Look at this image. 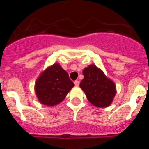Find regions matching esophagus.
Listing matches in <instances>:
<instances>
[{"label": "esophagus", "instance_id": "1", "mask_svg": "<svg viewBox=\"0 0 149 149\" xmlns=\"http://www.w3.org/2000/svg\"><path fill=\"white\" fill-rule=\"evenodd\" d=\"M74 83V85H75L76 86H78L79 84H80V82H79L78 81H75Z\"/></svg>", "mask_w": 149, "mask_h": 149}]
</instances>
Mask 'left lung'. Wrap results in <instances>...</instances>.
Returning <instances> with one entry per match:
<instances>
[{"mask_svg":"<svg viewBox=\"0 0 149 149\" xmlns=\"http://www.w3.org/2000/svg\"><path fill=\"white\" fill-rule=\"evenodd\" d=\"M84 79L80 87L86 94L88 101L98 107H106L113 100L116 89L113 81L95 65H90L83 71Z\"/></svg>","mask_w":149,"mask_h":149,"instance_id":"1","label":"left lung"}]
</instances>
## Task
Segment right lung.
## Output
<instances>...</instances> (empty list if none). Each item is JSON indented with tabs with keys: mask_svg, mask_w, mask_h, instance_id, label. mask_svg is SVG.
<instances>
[{
	"mask_svg": "<svg viewBox=\"0 0 149 149\" xmlns=\"http://www.w3.org/2000/svg\"><path fill=\"white\" fill-rule=\"evenodd\" d=\"M74 86L68 73L55 63L42 72L36 81L35 92L39 102L47 106H54L64 100Z\"/></svg>",
	"mask_w": 149,
	"mask_h": 149,
	"instance_id": "add662e5",
	"label": "right lung"
}]
</instances>
